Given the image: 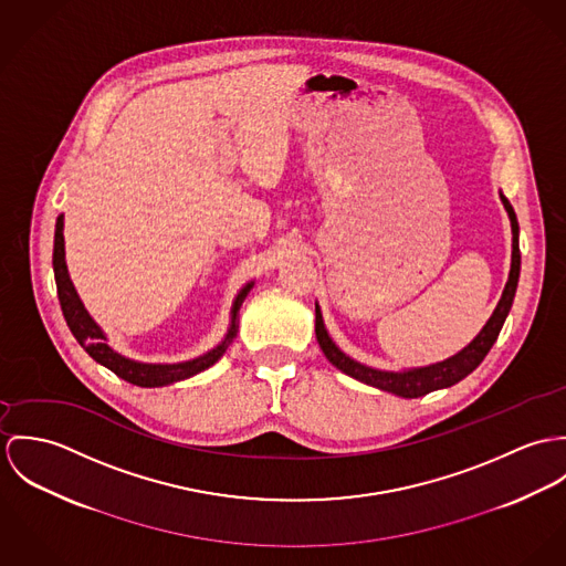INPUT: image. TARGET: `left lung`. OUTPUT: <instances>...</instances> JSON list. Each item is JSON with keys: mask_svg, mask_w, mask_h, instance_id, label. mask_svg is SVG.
Segmentation results:
<instances>
[{"mask_svg": "<svg viewBox=\"0 0 566 566\" xmlns=\"http://www.w3.org/2000/svg\"><path fill=\"white\" fill-rule=\"evenodd\" d=\"M503 208L510 217V226H512V262H510V275L503 289L502 300L495 308L493 316L489 318V323L482 327V332L455 356L437 363V365H428V367H417V369H406V371H379V369H371L367 365H360L358 360L349 358L347 354H343L334 340L329 338L325 325H323V316L318 306H314L316 313V321H314V332H316V340L318 347L323 349L325 358L340 369L343 374L365 381L369 386H376L379 390L399 395V397H423L432 390L439 388H447L458 384L460 379L469 376L471 371H475L480 367V363L486 358V354L491 352V347L495 345L500 332H502L503 321L512 308L514 302V293H516V284H518V273H521V252H518V221L516 214L510 206V201L502 195Z\"/></svg>", "mask_w": 566, "mask_h": 566, "instance_id": "left-lung-1", "label": "left lung"}]
</instances>
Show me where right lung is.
Wrapping results in <instances>:
<instances>
[{"mask_svg":"<svg viewBox=\"0 0 566 566\" xmlns=\"http://www.w3.org/2000/svg\"><path fill=\"white\" fill-rule=\"evenodd\" d=\"M63 214L56 219V232H54V277H56V289H59V300H61V308H63L64 321L71 329V334L77 338V343L86 349V354L104 365L106 369H111L113 374L126 379L129 384H136V386H145V388H154V386H167V384H174V381H180V379H187L190 376H197L199 371L212 367L223 354L226 349L230 347L232 338L237 336V329H239V323H237V316L239 311L248 297V293L252 291L253 282H250L248 286L241 289V293L237 295L234 300V306H232V321H230V329L226 334V338L214 347L210 349L208 354L199 356V358H192L187 363H176V365H147V363H136V360H129L126 356L117 354L106 340V334L102 332V327L93 321V316L86 313L84 304L80 302L75 289H73V282L69 277V271H66V262H64V237H63Z\"/></svg>","mask_w":566,"mask_h":566,"instance_id":"1","label":"right lung"}]
</instances>
